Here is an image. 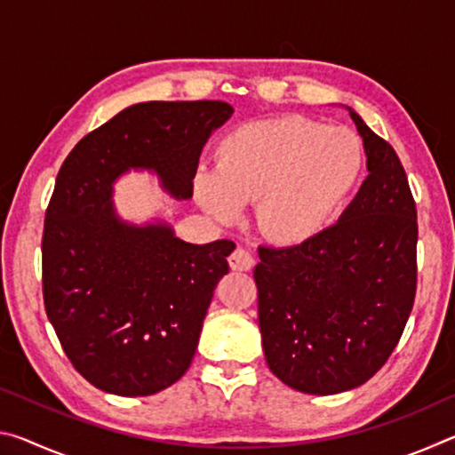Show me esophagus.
<instances>
[{"label":"esophagus","mask_w":455,"mask_h":455,"mask_svg":"<svg viewBox=\"0 0 455 455\" xmlns=\"http://www.w3.org/2000/svg\"><path fill=\"white\" fill-rule=\"evenodd\" d=\"M228 265L235 268V271H249V268L255 265V259L243 246H236V249L230 252L228 257Z\"/></svg>","instance_id":"1"}]
</instances>
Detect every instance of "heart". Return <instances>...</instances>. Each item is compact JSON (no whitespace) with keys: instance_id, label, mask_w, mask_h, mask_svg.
I'll list each match as a JSON object with an SVG mask.
<instances>
[{"instance_id":"heart-1","label":"heart","mask_w":455,"mask_h":455,"mask_svg":"<svg viewBox=\"0 0 455 455\" xmlns=\"http://www.w3.org/2000/svg\"><path fill=\"white\" fill-rule=\"evenodd\" d=\"M363 148L347 128L303 116L249 122L228 132L217 166L200 168L196 198L219 222L255 203L260 233L299 243L321 233L359 182Z\"/></svg>"}]
</instances>
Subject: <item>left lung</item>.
Masks as SVG:
<instances>
[{
	"label": "left lung",
	"instance_id": "left-lung-1",
	"mask_svg": "<svg viewBox=\"0 0 455 455\" xmlns=\"http://www.w3.org/2000/svg\"><path fill=\"white\" fill-rule=\"evenodd\" d=\"M369 176L339 222L292 246H259L267 365L289 387L341 394L379 371L418 287V211L395 150L349 108Z\"/></svg>",
	"mask_w": 455,
	"mask_h": 455
}]
</instances>
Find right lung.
<instances>
[{"mask_svg": "<svg viewBox=\"0 0 455 455\" xmlns=\"http://www.w3.org/2000/svg\"><path fill=\"white\" fill-rule=\"evenodd\" d=\"M233 112L219 100L134 104L60 168L44 222V305L76 371L106 394L152 395L187 373L235 251L228 238L190 244L166 222H124L114 182L130 168L152 171L172 196L190 198L203 146Z\"/></svg>", "mask_w": 455, "mask_h": 455, "instance_id": "right-lung-1", "label": "right lung"}]
</instances>
